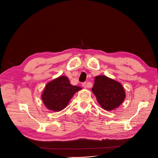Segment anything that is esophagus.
<instances>
[{
    "mask_svg": "<svg viewBox=\"0 0 158 158\" xmlns=\"http://www.w3.org/2000/svg\"><path fill=\"white\" fill-rule=\"evenodd\" d=\"M82 86L84 88H89L92 87V83H91V82H87V83H86V82H83V83L82 84Z\"/></svg>",
    "mask_w": 158,
    "mask_h": 158,
    "instance_id": "34e87169",
    "label": "esophagus"
}]
</instances>
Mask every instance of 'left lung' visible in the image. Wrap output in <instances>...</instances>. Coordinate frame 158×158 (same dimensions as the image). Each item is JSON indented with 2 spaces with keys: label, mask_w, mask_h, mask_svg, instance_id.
I'll list each match as a JSON object with an SVG mask.
<instances>
[{
  "label": "left lung",
  "mask_w": 158,
  "mask_h": 158,
  "mask_svg": "<svg viewBox=\"0 0 158 158\" xmlns=\"http://www.w3.org/2000/svg\"><path fill=\"white\" fill-rule=\"evenodd\" d=\"M92 92L97 101L106 111L118 107L126 98V92L120 82L106 76L95 77Z\"/></svg>",
  "instance_id": "left-lung-1"
}]
</instances>
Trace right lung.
<instances>
[{
    "label": "right lung",
    "instance_id": "add662e5",
    "mask_svg": "<svg viewBox=\"0 0 158 158\" xmlns=\"http://www.w3.org/2000/svg\"><path fill=\"white\" fill-rule=\"evenodd\" d=\"M81 88L72 85L69 78L61 76L46 85L41 99L47 108L53 111H60L68 106L73 95Z\"/></svg>",
    "mask_w": 158,
    "mask_h": 158
}]
</instances>
